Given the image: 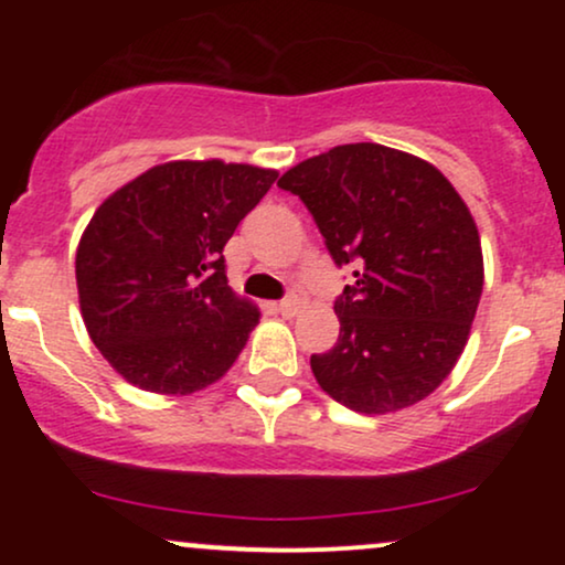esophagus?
<instances>
[{"label":"esophagus","instance_id":"1","mask_svg":"<svg viewBox=\"0 0 565 565\" xmlns=\"http://www.w3.org/2000/svg\"><path fill=\"white\" fill-rule=\"evenodd\" d=\"M300 308H302V302L297 300V297H287V300L276 302V310L284 316V319H295V316L300 313Z\"/></svg>","mask_w":565,"mask_h":565}]
</instances>
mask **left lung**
Returning a JSON list of instances; mask_svg holds the SVG:
<instances>
[{
	"label": "left lung",
	"mask_w": 565,
	"mask_h": 565,
	"mask_svg": "<svg viewBox=\"0 0 565 565\" xmlns=\"http://www.w3.org/2000/svg\"><path fill=\"white\" fill-rule=\"evenodd\" d=\"M278 185L305 201L334 263L359 268L334 305V348L310 355L321 391L361 414L425 401L457 366L483 291L465 199L430 161L380 142L334 146Z\"/></svg>",
	"instance_id": "left-lung-1"
}]
</instances>
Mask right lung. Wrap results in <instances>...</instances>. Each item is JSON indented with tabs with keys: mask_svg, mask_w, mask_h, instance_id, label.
Instances as JSON below:
<instances>
[{
	"mask_svg": "<svg viewBox=\"0 0 565 565\" xmlns=\"http://www.w3.org/2000/svg\"><path fill=\"white\" fill-rule=\"evenodd\" d=\"M276 178L255 164L178 159L97 206L76 246L79 308L129 385L191 395L238 359L260 308L228 287L223 246Z\"/></svg>",
	"mask_w": 565,
	"mask_h": 565,
	"instance_id": "add662e5",
	"label": "right lung"
}]
</instances>
